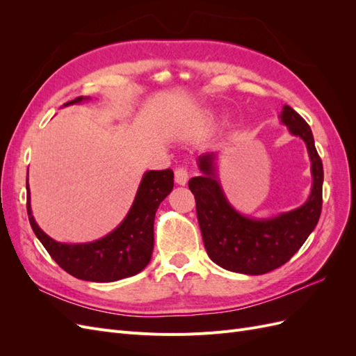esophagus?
<instances>
[{"instance_id":"34e87169","label":"esophagus","mask_w":356,"mask_h":356,"mask_svg":"<svg viewBox=\"0 0 356 356\" xmlns=\"http://www.w3.org/2000/svg\"><path fill=\"white\" fill-rule=\"evenodd\" d=\"M188 181V172L186 168H177L175 169V182L179 186H186Z\"/></svg>"}]
</instances>
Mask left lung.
I'll return each mask as SVG.
<instances>
[{
    "label": "left lung",
    "instance_id": "obj_1",
    "mask_svg": "<svg viewBox=\"0 0 356 356\" xmlns=\"http://www.w3.org/2000/svg\"><path fill=\"white\" fill-rule=\"evenodd\" d=\"M279 117L291 135L303 139L312 163V191L301 207L270 218H252L236 211L218 181L217 153L199 156L202 175L188 181L196 199L203 245L211 260L225 270L243 275L275 270L300 250L319 221L324 169L314 135L305 118L289 105H284Z\"/></svg>",
    "mask_w": 356,
    "mask_h": 356
}]
</instances>
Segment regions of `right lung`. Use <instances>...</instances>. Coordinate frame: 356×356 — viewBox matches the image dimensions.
<instances>
[{"label":"right lung","mask_w":356,"mask_h":356,"mask_svg":"<svg viewBox=\"0 0 356 356\" xmlns=\"http://www.w3.org/2000/svg\"><path fill=\"white\" fill-rule=\"evenodd\" d=\"M80 96L63 106L88 101ZM174 188V172L148 170L143 175L135 200L124 220L104 238L88 243H60L42 232L31 209L26 179V211L31 227L50 257L63 270L90 282H114L147 267L154 248V217L159 204Z\"/></svg>","instance_id":"obj_1"}]
</instances>
